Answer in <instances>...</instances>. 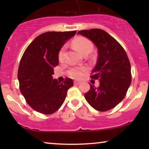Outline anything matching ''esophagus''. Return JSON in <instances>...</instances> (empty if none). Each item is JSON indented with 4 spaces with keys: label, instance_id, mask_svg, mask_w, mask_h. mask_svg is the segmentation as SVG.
<instances>
[{
    "label": "esophagus",
    "instance_id": "obj_1",
    "mask_svg": "<svg viewBox=\"0 0 149 149\" xmlns=\"http://www.w3.org/2000/svg\"><path fill=\"white\" fill-rule=\"evenodd\" d=\"M81 83L80 81H74V85H79Z\"/></svg>",
    "mask_w": 149,
    "mask_h": 149
}]
</instances>
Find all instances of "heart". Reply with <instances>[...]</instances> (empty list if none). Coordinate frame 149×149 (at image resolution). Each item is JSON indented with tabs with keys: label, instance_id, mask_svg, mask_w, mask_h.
Wrapping results in <instances>:
<instances>
[{
	"label": "heart",
	"instance_id": "heart-1",
	"mask_svg": "<svg viewBox=\"0 0 149 149\" xmlns=\"http://www.w3.org/2000/svg\"><path fill=\"white\" fill-rule=\"evenodd\" d=\"M73 45L81 54L85 55L86 54H89L93 49V43L88 38L83 37V36H79L75 38L72 42ZM66 46H63L60 49L58 54V58L60 61L64 60ZM87 70L85 67H73L69 69L68 71V74L71 78L78 79H80L83 75V72Z\"/></svg>",
	"mask_w": 149,
	"mask_h": 149
}]
</instances>
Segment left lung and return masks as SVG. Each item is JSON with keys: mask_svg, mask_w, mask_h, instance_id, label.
I'll list each match as a JSON object with an SVG mask.
<instances>
[{"mask_svg": "<svg viewBox=\"0 0 149 149\" xmlns=\"http://www.w3.org/2000/svg\"><path fill=\"white\" fill-rule=\"evenodd\" d=\"M97 47L98 58L91 78L99 79L100 86L90 84L85 97L93 109L104 112L123 100L132 82L131 65L119 42L104 30L93 28L78 32Z\"/></svg>", "mask_w": 149, "mask_h": 149, "instance_id": "8db88e82", "label": "left lung"}]
</instances>
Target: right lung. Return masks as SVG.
<instances>
[{
	"label": "right lung",
	"mask_w": 149,
	"mask_h": 149,
	"mask_svg": "<svg viewBox=\"0 0 149 149\" xmlns=\"http://www.w3.org/2000/svg\"><path fill=\"white\" fill-rule=\"evenodd\" d=\"M77 31L47 32L38 36L24 52L17 72L19 89L28 105L38 113L50 115L60 109L72 79L62 83L52 79L60 49Z\"/></svg>",
	"instance_id": "1"
}]
</instances>
